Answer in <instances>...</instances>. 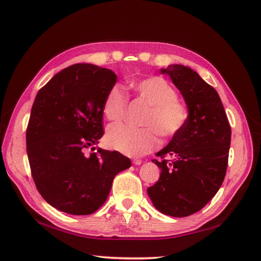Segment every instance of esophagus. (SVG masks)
<instances>
[{"label":"esophagus","mask_w":261,"mask_h":261,"mask_svg":"<svg viewBox=\"0 0 261 261\" xmlns=\"http://www.w3.org/2000/svg\"><path fill=\"white\" fill-rule=\"evenodd\" d=\"M132 163H133V165H136V166H140L141 163H142V160H139V159H133V160H132Z\"/></svg>","instance_id":"1"}]
</instances>
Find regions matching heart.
Wrapping results in <instances>:
<instances>
[{
  "instance_id": "b5f03b06",
  "label": "heart",
  "mask_w": 261,
  "mask_h": 261,
  "mask_svg": "<svg viewBox=\"0 0 261 261\" xmlns=\"http://www.w3.org/2000/svg\"><path fill=\"white\" fill-rule=\"evenodd\" d=\"M139 98L149 110L142 124L144 128H131L125 124H114L108 129L107 143L110 148L129 156H141L151 152L158 144V136L169 139L185 128L189 112L184 102L178 99L175 89L166 79L151 76L133 83ZM128 95L120 84L108 91L103 112L109 121L119 122L123 119Z\"/></svg>"
}]
</instances>
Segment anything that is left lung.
I'll return each instance as SVG.
<instances>
[{
	"label": "left lung",
	"mask_w": 261,
	"mask_h": 261,
	"mask_svg": "<svg viewBox=\"0 0 261 261\" xmlns=\"http://www.w3.org/2000/svg\"><path fill=\"white\" fill-rule=\"evenodd\" d=\"M160 72L170 76L182 94L189 117L185 128L156 153L161 160H152L161 173L147 191L160 213L187 217L201 210L221 187L231 128L219 94L196 71L171 64Z\"/></svg>",
	"instance_id": "1"
}]
</instances>
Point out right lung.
Here are the masks:
<instances>
[{
	"instance_id": "obj_1",
	"label": "right lung",
	"mask_w": 261,
	"mask_h": 261,
	"mask_svg": "<svg viewBox=\"0 0 261 261\" xmlns=\"http://www.w3.org/2000/svg\"><path fill=\"white\" fill-rule=\"evenodd\" d=\"M117 74L77 63L54 75L35 96L27 129L32 178L45 201L86 216L106 202L114 177L131 167L118 151L94 145L103 131V105Z\"/></svg>"
}]
</instances>
